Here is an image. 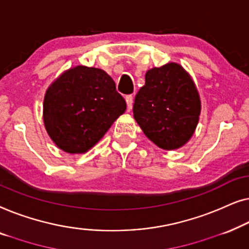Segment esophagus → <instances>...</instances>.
Masks as SVG:
<instances>
[{"mask_svg":"<svg viewBox=\"0 0 249 249\" xmlns=\"http://www.w3.org/2000/svg\"><path fill=\"white\" fill-rule=\"evenodd\" d=\"M125 100H126V104H127V110H131L132 106H133V96H132V94H128V96H126Z\"/></svg>","mask_w":249,"mask_h":249,"instance_id":"esophagus-1","label":"esophagus"}]
</instances>
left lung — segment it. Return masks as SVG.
Here are the masks:
<instances>
[{"instance_id":"left-lung-1","label":"left lung","mask_w":249,"mask_h":249,"mask_svg":"<svg viewBox=\"0 0 249 249\" xmlns=\"http://www.w3.org/2000/svg\"><path fill=\"white\" fill-rule=\"evenodd\" d=\"M199 113L201 101L194 82L176 63L149 70L133 105L140 127L164 150L180 148L191 139Z\"/></svg>"}]
</instances>
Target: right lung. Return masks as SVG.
Masks as SVG:
<instances>
[{"label": "right lung", "mask_w": 249, "mask_h": 249, "mask_svg": "<svg viewBox=\"0 0 249 249\" xmlns=\"http://www.w3.org/2000/svg\"><path fill=\"white\" fill-rule=\"evenodd\" d=\"M126 109L114 80L100 69L75 66L48 88L44 123L59 149L83 153L103 138Z\"/></svg>", "instance_id": "right-lung-1"}]
</instances>
